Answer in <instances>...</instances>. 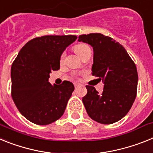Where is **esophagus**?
Segmentation results:
<instances>
[{"instance_id": "esophagus-1", "label": "esophagus", "mask_w": 153, "mask_h": 153, "mask_svg": "<svg viewBox=\"0 0 153 153\" xmlns=\"http://www.w3.org/2000/svg\"><path fill=\"white\" fill-rule=\"evenodd\" d=\"M74 85H75V88H78V86H79V84H78V83H75V84H74Z\"/></svg>"}]
</instances>
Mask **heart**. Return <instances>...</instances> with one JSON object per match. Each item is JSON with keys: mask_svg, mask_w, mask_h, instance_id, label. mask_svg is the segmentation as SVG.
Returning <instances> with one entry per match:
<instances>
[{"mask_svg": "<svg viewBox=\"0 0 153 153\" xmlns=\"http://www.w3.org/2000/svg\"><path fill=\"white\" fill-rule=\"evenodd\" d=\"M90 50H91V48H90L89 46H88V45H86V44H84V43L78 44V45H76L75 46V52H76L77 54H78L80 57L83 56V55H84V54H85L86 52H87V51H90ZM64 57H65V54L63 53V54L61 55V58H60L61 61L63 60Z\"/></svg>", "mask_w": 153, "mask_h": 153, "instance_id": "b5f03b06", "label": "heart"}]
</instances>
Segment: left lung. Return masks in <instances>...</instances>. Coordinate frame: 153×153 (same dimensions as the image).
Segmentation results:
<instances>
[{"mask_svg":"<svg viewBox=\"0 0 153 153\" xmlns=\"http://www.w3.org/2000/svg\"><path fill=\"white\" fill-rule=\"evenodd\" d=\"M78 42L91 45L94 50L91 75L104 83L102 94L86 85L82 102L88 115L102 124H112L128 113L136 97V66L125 48L115 40L99 33L82 34Z\"/></svg>","mask_w":153,"mask_h":153,"instance_id":"obj_1","label":"left lung"}]
</instances>
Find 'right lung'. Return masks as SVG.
Returning <instances> with one entry per match:
<instances>
[{
  "mask_svg": "<svg viewBox=\"0 0 153 153\" xmlns=\"http://www.w3.org/2000/svg\"><path fill=\"white\" fill-rule=\"evenodd\" d=\"M75 35H45L30 40L21 49L11 65V96L18 111L27 120L40 126L60 119L75 89L65 81L54 86L50 73L60 68L65 49Z\"/></svg>",
  "mask_w": 153,
  "mask_h": 153,
  "instance_id": "right-lung-1",
  "label": "right lung"
}]
</instances>
